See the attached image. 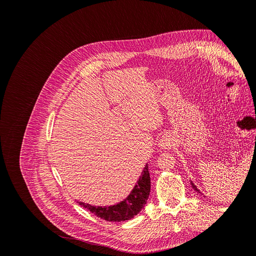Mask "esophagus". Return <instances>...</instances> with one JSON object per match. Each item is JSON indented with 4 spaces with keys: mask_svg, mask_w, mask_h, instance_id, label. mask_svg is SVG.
Segmentation results:
<instances>
[{
    "mask_svg": "<svg viewBox=\"0 0 256 256\" xmlns=\"http://www.w3.org/2000/svg\"><path fill=\"white\" fill-rule=\"evenodd\" d=\"M159 145L162 150H170L174 145V138L171 134L162 136Z\"/></svg>",
    "mask_w": 256,
    "mask_h": 256,
    "instance_id": "esophagus-1",
    "label": "esophagus"
}]
</instances>
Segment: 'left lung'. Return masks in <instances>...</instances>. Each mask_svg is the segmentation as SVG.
<instances>
[{"label": "left lung", "instance_id": "obj_1", "mask_svg": "<svg viewBox=\"0 0 256 256\" xmlns=\"http://www.w3.org/2000/svg\"><path fill=\"white\" fill-rule=\"evenodd\" d=\"M192 186H193V188H194V189H196V191H198V192H200V191H198V189H196V186H194V184H192Z\"/></svg>", "mask_w": 256, "mask_h": 256}]
</instances>
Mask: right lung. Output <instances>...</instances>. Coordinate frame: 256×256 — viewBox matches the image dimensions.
<instances>
[{
	"label": "right lung",
	"instance_id": "obj_1",
	"mask_svg": "<svg viewBox=\"0 0 256 256\" xmlns=\"http://www.w3.org/2000/svg\"><path fill=\"white\" fill-rule=\"evenodd\" d=\"M150 192V177L148 173V166H146L130 196L122 203L109 207H95L83 202H79V205L88 209L92 214H94L100 219L113 222L126 221L132 219L134 216L140 212L146 204L147 200H148Z\"/></svg>",
	"mask_w": 256,
	"mask_h": 256
}]
</instances>
